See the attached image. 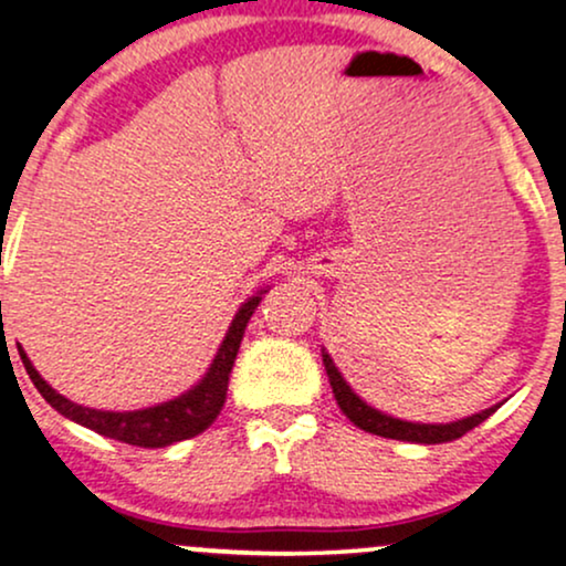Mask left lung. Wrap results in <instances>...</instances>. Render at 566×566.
<instances>
[{
	"label": "left lung",
	"mask_w": 566,
	"mask_h": 566,
	"mask_svg": "<svg viewBox=\"0 0 566 566\" xmlns=\"http://www.w3.org/2000/svg\"><path fill=\"white\" fill-rule=\"evenodd\" d=\"M322 361H324V369H327V378H329V386H333L337 407L343 409V415H346L356 428H361V431L367 433H375V437L415 441V444H441V441H452L463 437V433H469L471 428L484 423V420L500 407L495 405L490 409H482V412L452 420V423H412V420H399L394 418V415H386L380 412V409L369 407L367 401L348 386L346 378L340 375V369L335 367L333 356L327 354V348H322Z\"/></svg>",
	"instance_id": "1"
}]
</instances>
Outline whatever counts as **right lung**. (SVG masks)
<instances>
[{"label":"right lung","instance_id":"1","mask_svg":"<svg viewBox=\"0 0 566 566\" xmlns=\"http://www.w3.org/2000/svg\"><path fill=\"white\" fill-rule=\"evenodd\" d=\"M265 292L269 290L255 292V295L247 297V301L239 305L237 316L231 319L229 333H226L223 343H220L212 365L207 367L205 378H201L197 386L188 388L186 394L175 396V399L161 401V405H154V407L129 409V412L82 407L76 405V401L66 399L63 394H57L55 388L36 373L21 346H18V354H21L25 373H29V378L36 386V391L42 394L44 401H48L53 409H57L63 418L74 420V423L101 433V437L125 441V444H133V447H146V450H154V447H170L175 441L197 437V433L205 431V428L216 423L220 409L226 405L229 375H231L233 359H237L239 354V346H242L247 322H250V316L255 314L258 303L263 301Z\"/></svg>","mask_w":566,"mask_h":566}]
</instances>
